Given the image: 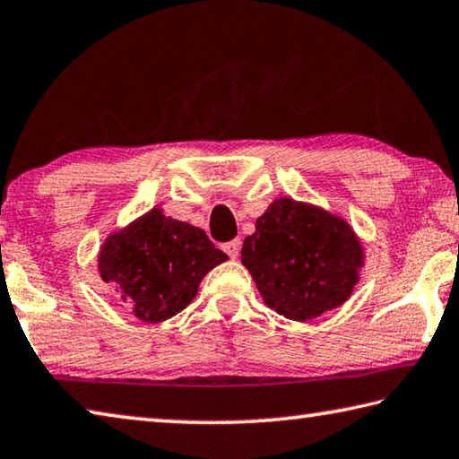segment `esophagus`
<instances>
[{
    "instance_id": "obj_1",
    "label": "esophagus",
    "mask_w": 459,
    "mask_h": 459,
    "mask_svg": "<svg viewBox=\"0 0 459 459\" xmlns=\"http://www.w3.org/2000/svg\"><path fill=\"white\" fill-rule=\"evenodd\" d=\"M223 250H225V254L230 255L231 260H236L238 255H239V250H242V242H239V239H231V242H228L223 246Z\"/></svg>"
}]
</instances>
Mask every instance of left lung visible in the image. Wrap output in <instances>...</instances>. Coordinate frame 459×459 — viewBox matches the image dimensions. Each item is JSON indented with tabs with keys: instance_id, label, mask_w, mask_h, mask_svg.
<instances>
[{
	"instance_id": "1",
	"label": "left lung",
	"mask_w": 459,
	"mask_h": 459,
	"mask_svg": "<svg viewBox=\"0 0 459 459\" xmlns=\"http://www.w3.org/2000/svg\"><path fill=\"white\" fill-rule=\"evenodd\" d=\"M351 225L323 207L280 197L244 239L242 264L264 302L299 323L349 300L365 266Z\"/></svg>"
}]
</instances>
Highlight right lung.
I'll use <instances>...</instances> for the list:
<instances>
[{"label": "right lung", "instance_id": "right-lung-1", "mask_svg": "<svg viewBox=\"0 0 459 459\" xmlns=\"http://www.w3.org/2000/svg\"><path fill=\"white\" fill-rule=\"evenodd\" d=\"M225 260L204 230L152 207L107 238L99 272L136 318L163 323L187 308L204 276Z\"/></svg>", "mask_w": 459, "mask_h": 459}]
</instances>
